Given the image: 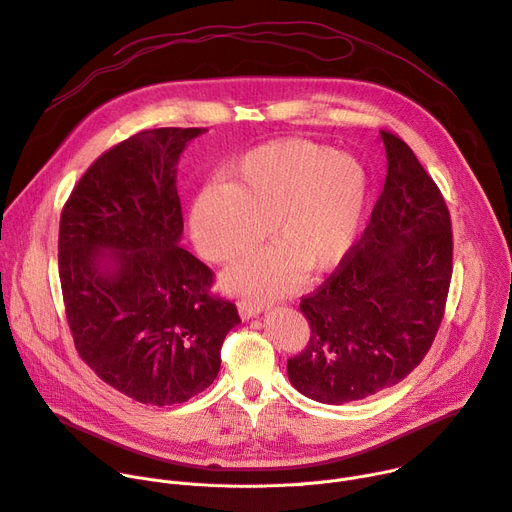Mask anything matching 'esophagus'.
<instances>
[{
  "label": "esophagus",
  "mask_w": 512,
  "mask_h": 512,
  "mask_svg": "<svg viewBox=\"0 0 512 512\" xmlns=\"http://www.w3.org/2000/svg\"><path fill=\"white\" fill-rule=\"evenodd\" d=\"M237 308H239L241 318H243V320H249V318H253V316H257V314L261 312L263 304H261V302H255V300H247V298H243V300H239Z\"/></svg>",
  "instance_id": "1"
}]
</instances>
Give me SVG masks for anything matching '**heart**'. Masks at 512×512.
<instances>
[{
    "instance_id": "obj_1",
    "label": "heart",
    "mask_w": 512,
    "mask_h": 512,
    "mask_svg": "<svg viewBox=\"0 0 512 512\" xmlns=\"http://www.w3.org/2000/svg\"><path fill=\"white\" fill-rule=\"evenodd\" d=\"M228 183H212L190 210L200 255L228 263L263 237L277 243L232 267L224 286L255 296L288 292L300 269L327 273L351 251L369 198L365 167L331 147L284 138L261 145L226 167Z\"/></svg>"
}]
</instances>
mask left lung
<instances>
[{"instance_id": "1", "label": "left lung", "mask_w": 512, "mask_h": 512, "mask_svg": "<svg viewBox=\"0 0 512 512\" xmlns=\"http://www.w3.org/2000/svg\"><path fill=\"white\" fill-rule=\"evenodd\" d=\"M384 192L359 243L302 296L310 341L288 359L304 396L343 404L386 390L423 361L445 314L453 235L437 183L400 136L382 130Z\"/></svg>"}]
</instances>
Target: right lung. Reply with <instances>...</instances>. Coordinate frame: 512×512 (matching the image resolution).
I'll list each match as a JSON object with an SVG mask.
<instances>
[{
    "instance_id": "1",
    "label": "right lung",
    "mask_w": 512,
    "mask_h": 512,
    "mask_svg": "<svg viewBox=\"0 0 512 512\" xmlns=\"http://www.w3.org/2000/svg\"><path fill=\"white\" fill-rule=\"evenodd\" d=\"M204 128L136 132L100 155L61 212L59 277L79 357L128 398L171 406L220 369L237 306L210 294L214 273L179 247L175 165Z\"/></svg>"
}]
</instances>
